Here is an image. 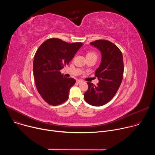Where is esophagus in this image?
Here are the masks:
<instances>
[{"label":"esophagus","instance_id":"34e87169","mask_svg":"<svg viewBox=\"0 0 155 155\" xmlns=\"http://www.w3.org/2000/svg\"><path fill=\"white\" fill-rule=\"evenodd\" d=\"M83 82V81L82 80H77V83H78V84H80V83H82Z\"/></svg>","mask_w":155,"mask_h":155}]
</instances>
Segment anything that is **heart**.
Wrapping results in <instances>:
<instances>
[{"instance_id":"obj_1","label":"heart","mask_w":155,"mask_h":155,"mask_svg":"<svg viewBox=\"0 0 155 155\" xmlns=\"http://www.w3.org/2000/svg\"><path fill=\"white\" fill-rule=\"evenodd\" d=\"M91 57H96L97 58V54H96V53H94L93 51L87 52L86 54V58H91Z\"/></svg>"}]
</instances>
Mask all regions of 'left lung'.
Masks as SVG:
<instances>
[{
  "mask_svg": "<svg viewBox=\"0 0 155 155\" xmlns=\"http://www.w3.org/2000/svg\"><path fill=\"white\" fill-rule=\"evenodd\" d=\"M90 45L101 51L102 59L95 72L99 83L96 86L87 83L88 89L84 98L87 103L98 107L108 102L117 93L123 77V58L120 50L111 41L97 40Z\"/></svg>",
  "mask_w": 155,
  "mask_h": 155,
  "instance_id": "obj_1",
  "label": "left lung"
}]
</instances>
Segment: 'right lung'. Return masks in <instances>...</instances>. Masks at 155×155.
I'll use <instances>...</instances> for the list:
<instances>
[{
	"label": "right lung",
	"instance_id": "1",
	"mask_svg": "<svg viewBox=\"0 0 155 155\" xmlns=\"http://www.w3.org/2000/svg\"><path fill=\"white\" fill-rule=\"evenodd\" d=\"M83 45L52 38L44 41L36 51L33 72L37 90L45 102L58 105L69 98L70 88L76 80L66 78L60 71L68 65Z\"/></svg>",
	"mask_w": 155,
	"mask_h": 155
}]
</instances>
